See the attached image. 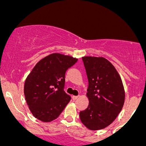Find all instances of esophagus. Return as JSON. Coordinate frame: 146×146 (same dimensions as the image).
<instances>
[{
	"mask_svg": "<svg viewBox=\"0 0 146 146\" xmlns=\"http://www.w3.org/2000/svg\"><path fill=\"white\" fill-rule=\"evenodd\" d=\"M78 97L79 96H75V95H73V96H72V99H73V100H75L78 98Z\"/></svg>",
	"mask_w": 146,
	"mask_h": 146,
	"instance_id": "obj_1",
	"label": "esophagus"
}]
</instances>
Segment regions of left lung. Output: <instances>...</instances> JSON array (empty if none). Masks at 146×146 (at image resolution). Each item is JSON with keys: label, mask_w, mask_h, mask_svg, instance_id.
I'll list each match as a JSON object with an SVG mask.
<instances>
[{"label": "left lung", "mask_w": 146, "mask_h": 146, "mask_svg": "<svg viewBox=\"0 0 146 146\" xmlns=\"http://www.w3.org/2000/svg\"><path fill=\"white\" fill-rule=\"evenodd\" d=\"M88 86L89 100L86 110L80 111V118L87 128H105L123 108L125 92L120 75L111 63L102 57H83Z\"/></svg>", "instance_id": "8db88e82"}]
</instances>
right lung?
I'll use <instances>...</instances> for the list:
<instances>
[{
	"instance_id": "obj_1",
	"label": "right lung",
	"mask_w": 146,
	"mask_h": 146,
	"mask_svg": "<svg viewBox=\"0 0 146 146\" xmlns=\"http://www.w3.org/2000/svg\"><path fill=\"white\" fill-rule=\"evenodd\" d=\"M77 58L52 53L40 60L27 78L24 93L33 115L44 122L59 117L71 100L64 90L65 73Z\"/></svg>"
}]
</instances>
